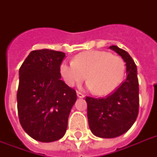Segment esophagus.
<instances>
[{
  "instance_id": "esophagus-1",
  "label": "esophagus",
  "mask_w": 157,
  "mask_h": 157,
  "mask_svg": "<svg viewBox=\"0 0 157 157\" xmlns=\"http://www.w3.org/2000/svg\"><path fill=\"white\" fill-rule=\"evenodd\" d=\"M76 94H77V97H78V98H85V95H84L83 94H81V92H79V91H76Z\"/></svg>"
}]
</instances>
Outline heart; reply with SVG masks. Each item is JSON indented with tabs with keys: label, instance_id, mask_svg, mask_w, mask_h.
Here are the masks:
<instances>
[{
	"label": "heart",
	"instance_id": "1",
	"mask_svg": "<svg viewBox=\"0 0 157 157\" xmlns=\"http://www.w3.org/2000/svg\"><path fill=\"white\" fill-rule=\"evenodd\" d=\"M125 66L121 58L106 51H86L77 54L74 61L63 62L60 73L68 86L86 78L87 88L98 95L112 93L121 82Z\"/></svg>",
	"mask_w": 157,
	"mask_h": 157
}]
</instances>
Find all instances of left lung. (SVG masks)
<instances>
[{
    "mask_svg": "<svg viewBox=\"0 0 157 157\" xmlns=\"http://www.w3.org/2000/svg\"><path fill=\"white\" fill-rule=\"evenodd\" d=\"M121 56L126 66V79L106 98L86 97L89 126L95 136L112 139L129 130L139 114V81L136 64L125 50L110 46Z\"/></svg>",
    "mask_w": 157,
    "mask_h": 157,
    "instance_id": "left-lung-1",
    "label": "left lung"
}]
</instances>
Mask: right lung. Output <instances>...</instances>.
<instances>
[{"mask_svg": "<svg viewBox=\"0 0 157 157\" xmlns=\"http://www.w3.org/2000/svg\"><path fill=\"white\" fill-rule=\"evenodd\" d=\"M65 54L43 49L33 50L19 68L17 102L20 124L33 139L50 143L66 133L75 90L61 80L60 65Z\"/></svg>", "mask_w": 157, "mask_h": 157, "instance_id": "add662e5", "label": "right lung"}]
</instances>
